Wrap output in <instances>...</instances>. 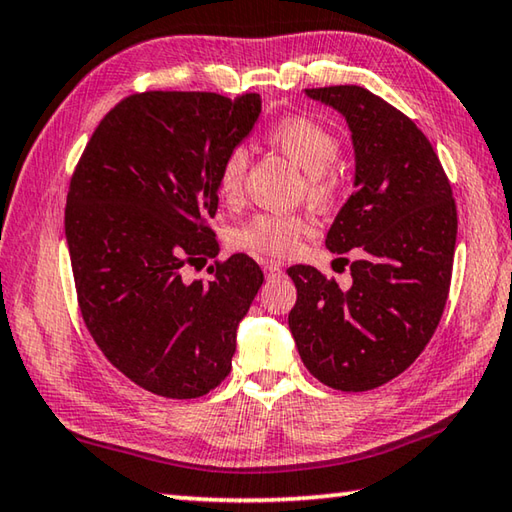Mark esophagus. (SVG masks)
Segmentation results:
<instances>
[{
	"instance_id": "1",
	"label": "esophagus",
	"mask_w": 512,
	"mask_h": 512,
	"mask_svg": "<svg viewBox=\"0 0 512 512\" xmlns=\"http://www.w3.org/2000/svg\"><path fill=\"white\" fill-rule=\"evenodd\" d=\"M262 268H264V275L268 277V280H271V277H280L282 275V266L280 264H275V262H262Z\"/></svg>"
}]
</instances>
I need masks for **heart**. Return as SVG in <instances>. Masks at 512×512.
Instances as JSON below:
<instances>
[{
    "mask_svg": "<svg viewBox=\"0 0 512 512\" xmlns=\"http://www.w3.org/2000/svg\"><path fill=\"white\" fill-rule=\"evenodd\" d=\"M264 137L271 149L305 171V194L311 203L327 207L339 198L343 178L334 162L341 146L339 137L327 126L307 115H287L273 121ZM246 169L248 155L244 149H232L223 158L216 192L225 205H237L244 196ZM309 232L311 219L307 214L257 212L230 232V246L255 257H289Z\"/></svg>",
    "mask_w": 512,
    "mask_h": 512,
    "instance_id": "heart-1",
    "label": "heart"
}]
</instances>
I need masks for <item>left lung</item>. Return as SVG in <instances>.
<instances>
[{"mask_svg":"<svg viewBox=\"0 0 512 512\" xmlns=\"http://www.w3.org/2000/svg\"><path fill=\"white\" fill-rule=\"evenodd\" d=\"M305 92L352 131L354 192L325 246L336 255L354 248L357 259L348 289L314 266H291L289 327L318 381L372 391L420 357L443 316L458 228L452 185L420 128L377 94L359 85Z\"/></svg>","mask_w":512,"mask_h":512,"instance_id":"1","label":"left lung"}]
</instances>
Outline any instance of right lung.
I'll list each match as a JSON object with an SVG mask.
<instances>
[{
	"mask_svg": "<svg viewBox=\"0 0 512 512\" xmlns=\"http://www.w3.org/2000/svg\"><path fill=\"white\" fill-rule=\"evenodd\" d=\"M259 94L140 92L119 101L69 180L65 237L94 343L144 391L192 400L228 377L239 320L264 282L253 257L219 255L207 219L225 155L253 131Z\"/></svg>",
	"mask_w": 512,
	"mask_h": 512,
	"instance_id": "1",
	"label": "right lung"
}]
</instances>
